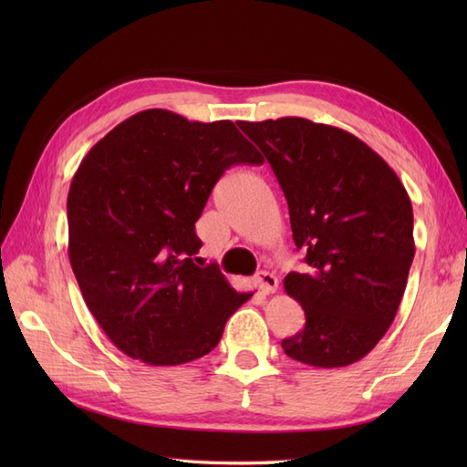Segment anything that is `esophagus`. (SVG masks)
I'll list each match as a JSON object with an SVG mask.
<instances>
[{
	"mask_svg": "<svg viewBox=\"0 0 467 467\" xmlns=\"http://www.w3.org/2000/svg\"><path fill=\"white\" fill-rule=\"evenodd\" d=\"M254 285L259 286V291L265 295H271L276 291V286H279V281H276V276L269 271H261L256 273L254 276Z\"/></svg>",
	"mask_w": 467,
	"mask_h": 467,
	"instance_id": "1",
	"label": "esophagus"
}]
</instances>
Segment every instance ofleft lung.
I'll return each instance as SVG.
<instances>
[{
    "instance_id": "8db88e82",
    "label": "left lung",
    "mask_w": 467,
    "mask_h": 467,
    "mask_svg": "<svg viewBox=\"0 0 467 467\" xmlns=\"http://www.w3.org/2000/svg\"><path fill=\"white\" fill-rule=\"evenodd\" d=\"M239 128L269 161L309 265L285 276L306 319L283 339L285 353L323 369L363 359L389 329L408 285L415 254L408 191L379 154L341 128L296 116Z\"/></svg>"
}]
</instances>
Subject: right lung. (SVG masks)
<instances>
[{
    "instance_id": "right-lung-1",
    "label": "right lung",
    "mask_w": 467,
    "mask_h": 467,
    "mask_svg": "<svg viewBox=\"0 0 467 467\" xmlns=\"http://www.w3.org/2000/svg\"><path fill=\"white\" fill-rule=\"evenodd\" d=\"M263 158L231 120L152 108L92 146L67 192V253L88 309L118 349L148 365L211 353L253 293L194 265V223L233 164Z\"/></svg>"
}]
</instances>
